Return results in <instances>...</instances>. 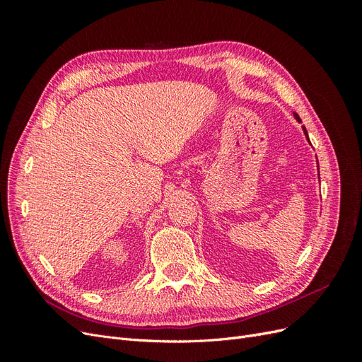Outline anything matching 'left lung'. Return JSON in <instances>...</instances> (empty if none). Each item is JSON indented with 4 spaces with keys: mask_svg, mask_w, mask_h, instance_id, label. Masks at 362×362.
Segmentation results:
<instances>
[{
    "mask_svg": "<svg viewBox=\"0 0 362 362\" xmlns=\"http://www.w3.org/2000/svg\"><path fill=\"white\" fill-rule=\"evenodd\" d=\"M294 119H296V120H298V122H302V120H300V117H299L298 115H296V113H294ZM302 128H303V133H305V136H306V140H308V141H310L308 133H306V128H305V127H302ZM317 164H319V163H317Z\"/></svg>",
    "mask_w": 362,
    "mask_h": 362,
    "instance_id": "1",
    "label": "left lung"
}]
</instances>
